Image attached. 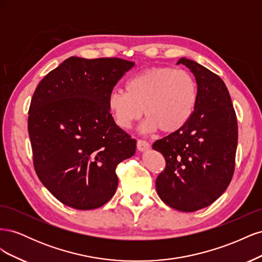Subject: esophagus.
Wrapping results in <instances>:
<instances>
[{"label": "esophagus", "instance_id": "esophagus-1", "mask_svg": "<svg viewBox=\"0 0 262 262\" xmlns=\"http://www.w3.org/2000/svg\"><path fill=\"white\" fill-rule=\"evenodd\" d=\"M149 143L147 141H144V140H138L137 142V147L139 150H141V152H143V150H147L149 148Z\"/></svg>", "mask_w": 262, "mask_h": 262}]
</instances>
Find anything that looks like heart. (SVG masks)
<instances>
[{"label":"heart","instance_id":"b5f03b06","mask_svg":"<svg viewBox=\"0 0 262 262\" xmlns=\"http://www.w3.org/2000/svg\"><path fill=\"white\" fill-rule=\"evenodd\" d=\"M125 91L109 94L108 108L115 122L128 130L143 115L142 129L173 133L191 119L198 101V86L185 70L149 68L133 75L125 83Z\"/></svg>","mask_w":262,"mask_h":262}]
</instances>
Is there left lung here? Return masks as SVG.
<instances>
[{
  "label": "left lung",
  "mask_w": 262,
  "mask_h": 262,
  "mask_svg": "<svg viewBox=\"0 0 262 262\" xmlns=\"http://www.w3.org/2000/svg\"><path fill=\"white\" fill-rule=\"evenodd\" d=\"M195 76L198 101L188 123L154 142L165 169L156 179L157 194L170 208L194 212L212 204L228 187L235 170L237 118L222 78L192 60L181 58Z\"/></svg>",
  "instance_id": "obj_1"
}]
</instances>
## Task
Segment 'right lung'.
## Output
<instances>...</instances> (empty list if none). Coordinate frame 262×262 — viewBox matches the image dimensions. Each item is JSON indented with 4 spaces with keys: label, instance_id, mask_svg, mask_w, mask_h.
Instances as JSON below:
<instances>
[{
    "label": "right lung",
    "instance_id": "obj_1",
    "mask_svg": "<svg viewBox=\"0 0 262 262\" xmlns=\"http://www.w3.org/2000/svg\"><path fill=\"white\" fill-rule=\"evenodd\" d=\"M134 63L71 57L47 74L31 98L28 133L34 167L63 204L97 209L118 187L116 168L137 141L116 124L108 97Z\"/></svg>",
    "mask_w": 262,
    "mask_h": 262
}]
</instances>
